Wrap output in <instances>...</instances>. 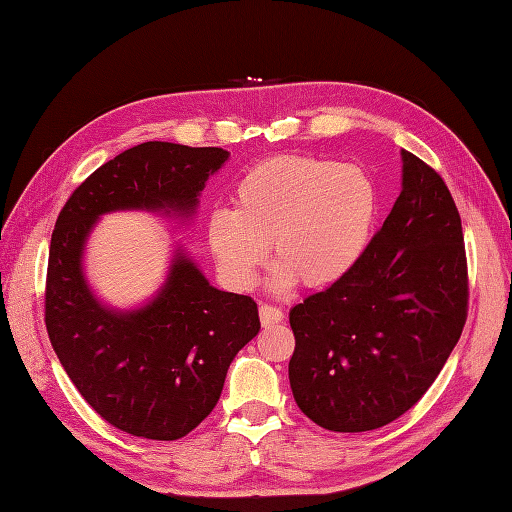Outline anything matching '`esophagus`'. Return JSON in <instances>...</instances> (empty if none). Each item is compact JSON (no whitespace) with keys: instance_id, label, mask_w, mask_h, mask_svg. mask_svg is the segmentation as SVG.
<instances>
[{"instance_id":"34e87169","label":"esophagus","mask_w":512,"mask_h":512,"mask_svg":"<svg viewBox=\"0 0 512 512\" xmlns=\"http://www.w3.org/2000/svg\"><path fill=\"white\" fill-rule=\"evenodd\" d=\"M258 314H260V322L265 324V327H271V324H280L284 320L282 309H277V307L267 305V303H262L258 307Z\"/></svg>"}]
</instances>
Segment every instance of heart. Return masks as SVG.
<instances>
[{
	"mask_svg": "<svg viewBox=\"0 0 512 512\" xmlns=\"http://www.w3.org/2000/svg\"><path fill=\"white\" fill-rule=\"evenodd\" d=\"M232 209L207 218V245L222 280L250 290L269 254L271 286L288 290L337 284L365 254L378 215V188L367 170L314 156L254 164L230 194Z\"/></svg>",
	"mask_w": 512,
	"mask_h": 512,
	"instance_id": "b5f03b06",
	"label": "heart"
}]
</instances>
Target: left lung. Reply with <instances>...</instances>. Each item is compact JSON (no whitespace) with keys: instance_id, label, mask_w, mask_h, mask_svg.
I'll list each match as a JSON object with an SVG mask.
<instances>
[{"instance_id":"1","label":"left lung","mask_w":512,"mask_h":512,"mask_svg":"<svg viewBox=\"0 0 512 512\" xmlns=\"http://www.w3.org/2000/svg\"><path fill=\"white\" fill-rule=\"evenodd\" d=\"M468 312L461 218L442 177L401 149V194L356 267L290 309L288 378L329 431L378 429L438 378Z\"/></svg>"}]
</instances>
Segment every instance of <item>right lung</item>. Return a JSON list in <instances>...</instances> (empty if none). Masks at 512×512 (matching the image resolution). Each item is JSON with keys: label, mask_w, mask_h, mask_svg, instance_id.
Here are the masks:
<instances>
[{"label": "right lung", "mask_w": 512, "mask_h": 512, "mask_svg": "<svg viewBox=\"0 0 512 512\" xmlns=\"http://www.w3.org/2000/svg\"><path fill=\"white\" fill-rule=\"evenodd\" d=\"M230 153L149 141L89 175L61 209L46 273V331L68 378L104 421L147 440H179L218 404L228 367L260 331L252 297L209 284L175 245L162 286L132 309L106 305L85 275L102 215L147 211L192 222Z\"/></svg>", "instance_id": "right-lung-1"}]
</instances>
